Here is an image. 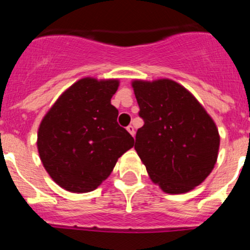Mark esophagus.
I'll list each match as a JSON object with an SVG mask.
<instances>
[{
    "label": "esophagus",
    "instance_id": "esophagus-1",
    "mask_svg": "<svg viewBox=\"0 0 250 250\" xmlns=\"http://www.w3.org/2000/svg\"><path fill=\"white\" fill-rule=\"evenodd\" d=\"M127 130L129 131V133H130V135H131V136H134V135H135V129H134V127H133V125H128V127H127Z\"/></svg>",
    "mask_w": 250,
    "mask_h": 250
}]
</instances>
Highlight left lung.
<instances>
[{
	"instance_id": "8db88e82",
	"label": "left lung",
	"mask_w": 250,
	"mask_h": 250,
	"mask_svg": "<svg viewBox=\"0 0 250 250\" xmlns=\"http://www.w3.org/2000/svg\"><path fill=\"white\" fill-rule=\"evenodd\" d=\"M145 125L135 150L151 181L168 194L187 193L213 170L220 147L216 125L185 87L173 80L131 83Z\"/></svg>"
}]
</instances>
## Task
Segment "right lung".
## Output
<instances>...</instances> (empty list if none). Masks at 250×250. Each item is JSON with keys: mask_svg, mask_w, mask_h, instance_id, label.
<instances>
[{"mask_svg": "<svg viewBox=\"0 0 250 250\" xmlns=\"http://www.w3.org/2000/svg\"><path fill=\"white\" fill-rule=\"evenodd\" d=\"M119 80H79L43 117L37 149L47 173L71 193H88L110 175L134 139L117 123L110 100Z\"/></svg>", "mask_w": 250, "mask_h": 250, "instance_id": "1", "label": "right lung"}]
</instances>
